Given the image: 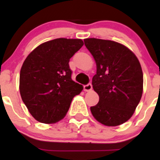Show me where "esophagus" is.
<instances>
[{"label": "esophagus", "instance_id": "esophagus-1", "mask_svg": "<svg viewBox=\"0 0 160 160\" xmlns=\"http://www.w3.org/2000/svg\"><path fill=\"white\" fill-rule=\"evenodd\" d=\"M83 89H84L85 91H90L92 90L91 83H88L87 85H84L83 86Z\"/></svg>", "mask_w": 160, "mask_h": 160}]
</instances>
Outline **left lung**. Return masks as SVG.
<instances>
[{
    "label": "left lung",
    "mask_w": 160,
    "mask_h": 160,
    "mask_svg": "<svg viewBox=\"0 0 160 160\" xmlns=\"http://www.w3.org/2000/svg\"><path fill=\"white\" fill-rule=\"evenodd\" d=\"M84 44L93 56L97 73L92 79L99 102L90 107L97 121L107 126L125 123L138 106L143 90V73L135 55L111 40L86 38Z\"/></svg>",
    "instance_id": "left-lung-1"
}]
</instances>
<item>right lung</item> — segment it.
<instances>
[{
	"label": "right lung",
	"mask_w": 160,
	"mask_h": 160,
	"mask_svg": "<svg viewBox=\"0 0 160 160\" xmlns=\"http://www.w3.org/2000/svg\"><path fill=\"white\" fill-rule=\"evenodd\" d=\"M81 39L56 38L42 43L27 56L20 72L24 104L38 122L55 123L65 117L83 86L71 78L70 58L83 46Z\"/></svg>",
	"instance_id": "right-lung-1"
}]
</instances>
